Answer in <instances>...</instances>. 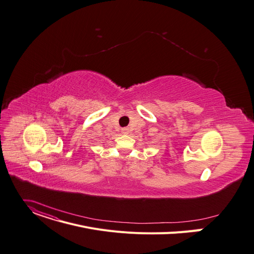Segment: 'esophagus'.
I'll use <instances>...</instances> for the list:
<instances>
[{"mask_svg": "<svg viewBox=\"0 0 254 254\" xmlns=\"http://www.w3.org/2000/svg\"><path fill=\"white\" fill-rule=\"evenodd\" d=\"M128 128L127 127H124V128H122V132L124 133V134H127L128 133Z\"/></svg>", "mask_w": 254, "mask_h": 254, "instance_id": "esophagus-1", "label": "esophagus"}]
</instances>
